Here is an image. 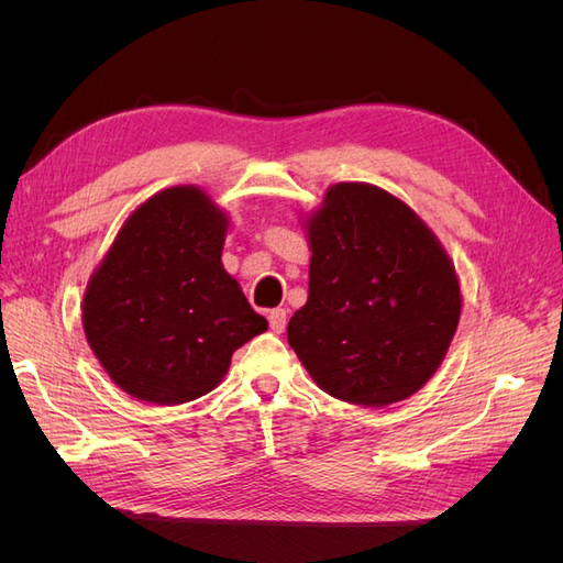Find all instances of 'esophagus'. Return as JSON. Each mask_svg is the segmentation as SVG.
<instances>
[{
	"label": "esophagus",
	"mask_w": 563,
	"mask_h": 563,
	"mask_svg": "<svg viewBox=\"0 0 563 563\" xmlns=\"http://www.w3.org/2000/svg\"><path fill=\"white\" fill-rule=\"evenodd\" d=\"M267 319H269V329L275 331V333H282V331L286 329V310H284V308H275V310H269Z\"/></svg>",
	"instance_id": "obj_1"
}]
</instances>
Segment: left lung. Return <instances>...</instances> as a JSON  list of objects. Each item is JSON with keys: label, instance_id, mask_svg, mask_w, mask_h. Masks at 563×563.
<instances>
[{"label": "left lung", "instance_id": "left-lung-1", "mask_svg": "<svg viewBox=\"0 0 563 563\" xmlns=\"http://www.w3.org/2000/svg\"><path fill=\"white\" fill-rule=\"evenodd\" d=\"M308 302L288 345L314 383L387 406L432 378L460 319V286L428 225L380 187L338 183L308 223Z\"/></svg>", "mask_w": 563, "mask_h": 563}]
</instances>
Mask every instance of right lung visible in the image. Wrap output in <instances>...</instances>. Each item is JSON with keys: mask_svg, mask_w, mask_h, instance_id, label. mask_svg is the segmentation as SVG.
I'll return each instance as SVG.
<instances>
[{"mask_svg": "<svg viewBox=\"0 0 563 563\" xmlns=\"http://www.w3.org/2000/svg\"><path fill=\"white\" fill-rule=\"evenodd\" d=\"M228 220L197 187L147 199L117 234L84 296V333L131 397L174 406L228 373L267 319L220 263Z\"/></svg>", "mask_w": 563, "mask_h": 563, "instance_id": "obj_1", "label": "right lung"}]
</instances>
